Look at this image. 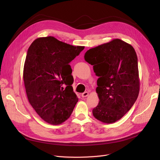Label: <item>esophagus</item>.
Instances as JSON below:
<instances>
[{
	"mask_svg": "<svg viewBox=\"0 0 160 160\" xmlns=\"http://www.w3.org/2000/svg\"><path fill=\"white\" fill-rule=\"evenodd\" d=\"M89 95V93L88 92H84V93H82V97L83 98V97H88Z\"/></svg>",
	"mask_w": 160,
	"mask_h": 160,
	"instance_id": "1",
	"label": "esophagus"
}]
</instances>
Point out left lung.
<instances>
[{
	"label": "left lung",
	"mask_w": 160,
	"mask_h": 160,
	"mask_svg": "<svg viewBox=\"0 0 160 160\" xmlns=\"http://www.w3.org/2000/svg\"><path fill=\"white\" fill-rule=\"evenodd\" d=\"M85 60L93 65L99 78V102L93 115L104 123H113L127 113L138 98L140 82L138 57L133 47L119 39L90 48Z\"/></svg>",
	"instance_id": "left-lung-1"
}]
</instances>
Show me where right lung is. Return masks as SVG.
I'll use <instances>...</instances> for the list:
<instances>
[{
	"label": "right lung",
	"instance_id": "1",
	"mask_svg": "<svg viewBox=\"0 0 160 160\" xmlns=\"http://www.w3.org/2000/svg\"><path fill=\"white\" fill-rule=\"evenodd\" d=\"M83 49L52 36L37 38L28 48L23 69L27 98L41 118L50 124L68 119L78 102L69 63Z\"/></svg>",
	"mask_w": 160,
	"mask_h": 160
}]
</instances>
